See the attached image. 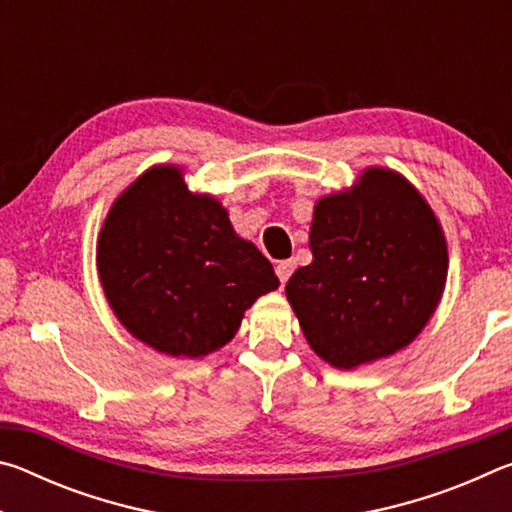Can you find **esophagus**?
Returning <instances> with one entry per match:
<instances>
[{
    "label": "esophagus",
    "instance_id": "obj_1",
    "mask_svg": "<svg viewBox=\"0 0 512 512\" xmlns=\"http://www.w3.org/2000/svg\"><path fill=\"white\" fill-rule=\"evenodd\" d=\"M293 271H296V262H293V259H284V262L275 264V275L282 284H287V280H289Z\"/></svg>",
    "mask_w": 512,
    "mask_h": 512
}]
</instances>
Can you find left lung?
Masks as SVG:
<instances>
[{"instance_id": "left-lung-1", "label": "left lung", "mask_w": 512, "mask_h": 512, "mask_svg": "<svg viewBox=\"0 0 512 512\" xmlns=\"http://www.w3.org/2000/svg\"><path fill=\"white\" fill-rule=\"evenodd\" d=\"M314 262L287 282L305 339L336 368H357L409 345L447 280V244L427 201L400 173L368 169L352 192L320 198Z\"/></svg>"}]
</instances>
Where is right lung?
Segmentation results:
<instances>
[{"label": "right lung", "instance_id": "obj_1", "mask_svg": "<svg viewBox=\"0 0 512 512\" xmlns=\"http://www.w3.org/2000/svg\"><path fill=\"white\" fill-rule=\"evenodd\" d=\"M97 266L128 332L189 359L228 343L244 311L280 284L271 262L237 237L221 203L189 192L176 167L149 169L117 198Z\"/></svg>", "mask_w": 512, "mask_h": 512}]
</instances>
